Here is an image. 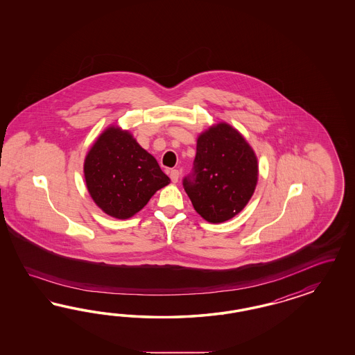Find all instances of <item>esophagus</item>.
Segmentation results:
<instances>
[{
    "instance_id": "obj_1",
    "label": "esophagus",
    "mask_w": 355,
    "mask_h": 355,
    "mask_svg": "<svg viewBox=\"0 0 355 355\" xmlns=\"http://www.w3.org/2000/svg\"><path fill=\"white\" fill-rule=\"evenodd\" d=\"M178 178H180V172H178L177 169H173V171H171V180H172V182H178Z\"/></svg>"
}]
</instances>
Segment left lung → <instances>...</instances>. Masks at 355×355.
Listing matches in <instances>:
<instances>
[{"mask_svg": "<svg viewBox=\"0 0 355 355\" xmlns=\"http://www.w3.org/2000/svg\"><path fill=\"white\" fill-rule=\"evenodd\" d=\"M258 181V160L245 138L218 123L198 138L193 172L183 189L195 211L209 223H224L239 214Z\"/></svg>", "mask_w": 355, "mask_h": 355, "instance_id": "1", "label": "left lung"}]
</instances>
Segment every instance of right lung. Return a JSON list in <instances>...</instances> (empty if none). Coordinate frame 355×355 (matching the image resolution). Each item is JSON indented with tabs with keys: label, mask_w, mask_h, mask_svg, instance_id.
I'll return each mask as SVG.
<instances>
[{
	"label": "right lung",
	"mask_w": 355,
	"mask_h": 355,
	"mask_svg": "<svg viewBox=\"0 0 355 355\" xmlns=\"http://www.w3.org/2000/svg\"><path fill=\"white\" fill-rule=\"evenodd\" d=\"M85 177L95 203L116 218L135 215L171 182L156 159L117 128L105 130L88 152Z\"/></svg>",
	"instance_id": "right-lung-1"
}]
</instances>
